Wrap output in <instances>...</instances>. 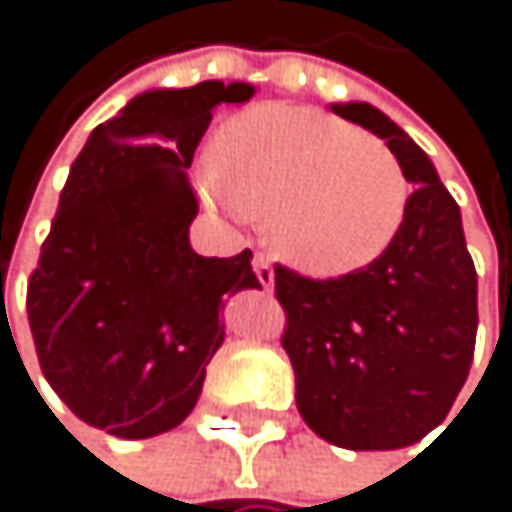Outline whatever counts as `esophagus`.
Instances as JSON below:
<instances>
[{
  "mask_svg": "<svg viewBox=\"0 0 512 512\" xmlns=\"http://www.w3.org/2000/svg\"><path fill=\"white\" fill-rule=\"evenodd\" d=\"M254 276H258V282L270 291L276 285V270L270 264V258H264V254H254Z\"/></svg>",
  "mask_w": 512,
  "mask_h": 512,
  "instance_id": "1",
  "label": "esophagus"
}]
</instances>
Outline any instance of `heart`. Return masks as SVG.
Segmentation results:
<instances>
[{
    "mask_svg": "<svg viewBox=\"0 0 512 512\" xmlns=\"http://www.w3.org/2000/svg\"><path fill=\"white\" fill-rule=\"evenodd\" d=\"M202 187L233 218H264L270 248L313 276L378 261L408 214L405 171L381 141L291 104L233 116L214 137Z\"/></svg>",
    "mask_w": 512,
    "mask_h": 512,
    "instance_id": "1",
    "label": "heart"
}]
</instances>
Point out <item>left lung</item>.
Masks as SVG:
<instances>
[{
    "instance_id": "left-lung-1",
    "label": "left lung",
    "mask_w": 512,
    "mask_h": 512,
    "mask_svg": "<svg viewBox=\"0 0 512 512\" xmlns=\"http://www.w3.org/2000/svg\"><path fill=\"white\" fill-rule=\"evenodd\" d=\"M331 113L378 134L415 187L393 245L362 270L307 279L276 267L282 347L307 427L331 445L390 451L421 442L455 405L476 347V267L461 208L430 156L378 107Z\"/></svg>"
}]
</instances>
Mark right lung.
<instances>
[{
    "instance_id": "add662e5",
    "label": "right lung",
    "mask_w": 512,
    "mask_h": 512,
    "mask_svg": "<svg viewBox=\"0 0 512 512\" xmlns=\"http://www.w3.org/2000/svg\"><path fill=\"white\" fill-rule=\"evenodd\" d=\"M248 82L131 97L76 156L27 285L42 375L73 415L122 439L178 427L224 344V298L261 288L251 251L202 258L187 168L218 104Z\"/></svg>"
}]
</instances>
